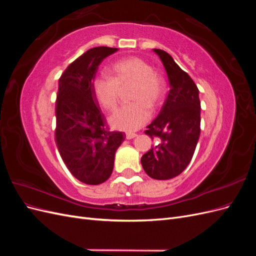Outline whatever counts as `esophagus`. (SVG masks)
Returning <instances> with one entry per match:
<instances>
[{
	"mask_svg": "<svg viewBox=\"0 0 256 256\" xmlns=\"http://www.w3.org/2000/svg\"><path fill=\"white\" fill-rule=\"evenodd\" d=\"M136 136H138L136 134H131V132H128V134H126V138H127V140H131V138H136Z\"/></svg>",
	"mask_w": 256,
	"mask_h": 256,
	"instance_id": "1",
	"label": "esophagus"
}]
</instances>
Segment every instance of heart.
<instances>
[{"instance_id": "1", "label": "heart", "mask_w": 256, "mask_h": 256, "mask_svg": "<svg viewBox=\"0 0 256 256\" xmlns=\"http://www.w3.org/2000/svg\"><path fill=\"white\" fill-rule=\"evenodd\" d=\"M110 78L98 76L92 82L97 102L108 111H114L118 104L120 90L130 86V104L122 106L110 118L111 125L120 130L134 131L150 118V110L161 106L164 97V81L152 72V67L136 56L122 58L110 67Z\"/></svg>"}]
</instances>
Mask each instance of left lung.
Instances as JSON below:
<instances>
[{
  "label": "left lung",
  "instance_id": "8db88e82",
  "mask_svg": "<svg viewBox=\"0 0 256 256\" xmlns=\"http://www.w3.org/2000/svg\"><path fill=\"white\" fill-rule=\"evenodd\" d=\"M164 63L170 90L161 111L145 134L156 140L141 164L146 174L166 180L180 175L194 154L200 134L198 88L190 76L164 50L154 49Z\"/></svg>",
  "mask_w": 256,
  "mask_h": 256
}]
</instances>
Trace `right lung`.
<instances>
[{"instance_id": "add662e5", "label": "right lung", "mask_w": 256, "mask_h": 256, "mask_svg": "<svg viewBox=\"0 0 256 256\" xmlns=\"http://www.w3.org/2000/svg\"><path fill=\"white\" fill-rule=\"evenodd\" d=\"M118 48L96 47L74 60L58 80L54 138L65 166L88 184L104 182L125 134L111 131L92 92L98 66Z\"/></svg>"}]
</instances>
